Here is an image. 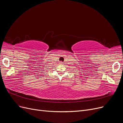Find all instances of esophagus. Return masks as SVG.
<instances>
[{
    "label": "esophagus",
    "mask_w": 123,
    "mask_h": 123,
    "mask_svg": "<svg viewBox=\"0 0 123 123\" xmlns=\"http://www.w3.org/2000/svg\"><path fill=\"white\" fill-rule=\"evenodd\" d=\"M61 62V63H62V62Z\"/></svg>",
    "instance_id": "esophagus-1"
}]
</instances>
